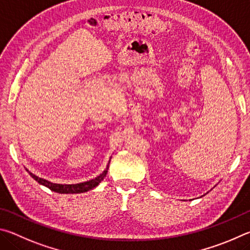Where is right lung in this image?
I'll list each match as a JSON object with an SVG mask.
<instances>
[{
	"mask_svg": "<svg viewBox=\"0 0 250 250\" xmlns=\"http://www.w3.org/2000/svg\"><path fill=\"white\" fill-rule=\"evenodd\" d=\"M109 164V161H108ZM107 170H108V165L106 169L104 170V171L98 176L94 179H92V180L89 181H85V182H81V183H77V185H59V183H52L45 180V179H42L37 176H35L34 173L29 172L30 177L33 179H35L38 183H41V185L47 187L48 189H50L51 191L57 192V193H62V194H73V193H83V192H86L89 190L94 189L95 187L99 186V183L103 180V179L106 177V173H107Z\"/></svg>",
	"mask_w": 250,
	"mask_h": 250,
	"instance_id": "add662e5",
	"label": "right lung"
}]
</instances>
